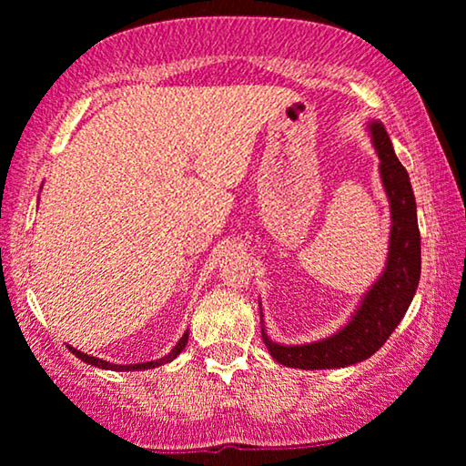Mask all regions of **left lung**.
Segmentation results:
<instances>
[{
	"label": "left lung",
	"instance_id": "left-lung-1",
	"mask_svg": "<svg viewBox=\"0 0 466 466\" xmlns=\"http://www.w3.org/2000/svg\"><path fill=\"white\" fill-rule=\"evenodd\" d=\"M369 132L380 155L381 181L392 210L386 270L364 294L362 305L347 326L332 337L307 345H279L266 337L262 328V339L270 356L283 367L302 370L343 369L370 358L405 318L418 289L421 247L411 181L405 166L396 157L386 127L380 121H370Z\"/></svg>",
	"mask_w": 466,
	"mask_h": 466
}]
</instances>
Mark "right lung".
<instances>
[{
  "instance_id": "right-lung-1",
  "label": "right lung",
  "mask_w": 466,
  "mask_h": 466,
  "mask_svg": "<svg viewBox=\"0 0 466 466\" xmlns=\"http://www.w3.org/2000/svg\"><path fill=\"white\" fill-rule=\"evenodd\" d=\"M187 339H189V334L185 332L183 337H181V340H178V343L175 345V350H172L168 356H164V358H159V360H153V362H140V364H110V362H106V360L93 358V356H89V353H83V351L74 350V347H67V350H70L78 360H83V362L91 364V367H97V369H108V370H145V369L161 367V364H166V362H172V360H175L178 353L185 350V345H187Z\"/></svg>"
}]
</instances>
